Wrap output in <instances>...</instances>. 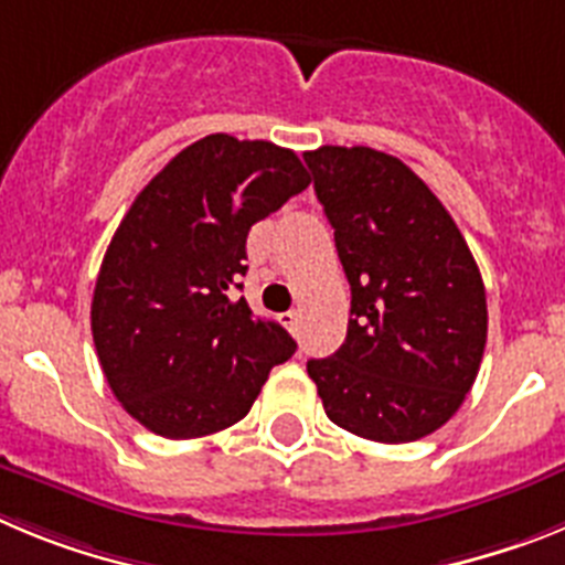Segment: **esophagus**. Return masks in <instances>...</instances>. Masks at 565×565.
Instances as JSON below:
<instances>
[{
  "label": "esophagus",
  "instance_id": "esophagus-1",
  "mask_svg": "<svg viewBox=\"0 0 565 565\" xmlns=\"http://www.w3.org/2000/svg\"><path fill=\"white\" fill-rule=\"evenodd\" d=\"M279 322H282V326H286L294 337H297V331H299V313L297 311H286L282 317H279Z\"/></svg>",
  "mask_w": 565,
  "mask_h": 565
}]
</instances>
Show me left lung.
Masks as SVG:
<instances>
[{
    "label": "left lung",
    "mask_w": 565,
    "mask_h": 565,
    "mask_svg": "<svg viewBox=\"0 0 565 565\" xmlns=\"http://www.w3.org/2000/svg\"><path fill=\"white\" fill-rule=\"evenodd\" d=\"M351 282L342 348L311 359L328 418L353 436H430L467 398L487 344V291L450 212L393 154H302Z\"/></svg>",
    "instance_id": "8db88e82"
}]
</instances>
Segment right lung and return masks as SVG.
<instances>
[{"mask_svg":"<svg viewBox=\"0 0 565 565\" xmlns=\"http://www.w3.org/2000/svg\"><path fill=\"white\" fill-rule=\"evenodd\" d=\"M311 183L291 149L206 135L115 228L93 291V342L124 411L163 438L226 430L297 342L237 297L246 237Z\"/></svg>","mask_w":565,"mask_h":565,"instance_id":"1","label":"right lung"}]
</instances>
